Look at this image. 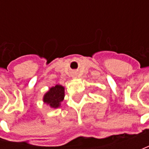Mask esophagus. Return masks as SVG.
<instances>
[{"label": "esophagus", "instance_id": "34e87169", "mask_svg": "<svg viewBox=\"0 0 149 149\" xmlns=\"http://www.w3.org/2000/svg\"><path fill=\"white\" fill-rule=\"evenodd\" d=\"M72 76H73L74 78L76 77V73H75V72H74V73H73V74H72Z\"/></svg>", "mask_w": 149, "mask_h": 149}]
</instances>
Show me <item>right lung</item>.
<instances>
[{"label": "right lung", "instance_id": "add662e5", "mask_svg": "<svg viewBox=\"0 0 149 149\" xmlns=\"http://www.w3.org/2000/svg\"><path fill=\"white\" fill-rule=\"evenodd\" d=\"M65 97V89L61 85H55L50 88L49 90L44 96V102L48 104L51 108L60 107V103L63 101Z\"/></svg>", "mask_w": 149, "mask_h": 149}]
</instances>
